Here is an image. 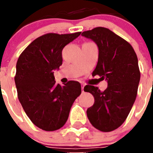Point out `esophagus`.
Returning <instances> with one entry per match:
<instances>
[{"label":"esophagus","instance_id":"obj_1","mask_svg":"<svg viewBox=\"0 0 153 153\" xmlns=\"http://www.w3.org/2000/svg\"><path fill=\"white\" fill-rule=\"evenodd\" d=\"M84 86H85V84H81V89H82V92H84Z\"/></svg>","mask_w":153,"mask_h":153}]
</instances>
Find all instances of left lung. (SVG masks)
I'll return each instance as SVG.
<instances>
[{
    "instance_id": "1",
    "label": "left lung",
    "mask_w": 153,
    "mask_h": 153,
    "mask_svg": "<svg viewBox=\"0 0 153 153\" xmlns=\"http://www.w3.org/2000/svg\"><path fill=\"white\" fill-rule=\"evenodd\" d=\"M81 35L98 48V64L92 75H99V79L108 84L104 91L91 85L84 87L95 98L86 115L94 127L111 132L124 122L136 98L141 78L138 58L132 46L109 29L96 27Z\"/></svg>"
}]
</instances>
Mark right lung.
Here are the masks:
<instances>
[{
    "instance_id": "obj_1",
    "label": "right lung",
    "mask_w": 153,
    "mask_h": 153,
    "mask_svg": "<svg viewBox=\"0 0 153 153\" xmlns=\"http://www.w3.org/2000/svg\"><path fill=\"white\" fill-rule=\"evenodd\" d=\"M81 33L42 35L24 49L17 61L15 82L18 99L29 119L43 130L62 127L81 93L78 81L61 86L54 77V71L62 64L64 47Z\"/></svg>"
}]
</instances>
